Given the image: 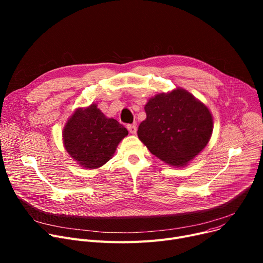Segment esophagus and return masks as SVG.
Masks as SVG:
<instances>
[{"label": "esophagus", "mask_w": 263, "mask_h": 263, "mask_svg": "<svg viewBox=\"0 0 263 263\" xmlns=\"http://www.w3.org/2000/svg\"><path fill=\"white\" fill-rule=\"evenodd\" d=\"M127 128H128V130H129V132L131 134H135L136 133V126H135V124H128Z\"/></svg>", "instance_id": "esophagus-1"}]
</instances>
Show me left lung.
<instances>
[{
  "label": "left lung",
  "mask_w": 263,
  "mask_h": 263,
  "mask_svg": "<svg viewBox=\"0 0 263 263\" xmlns=\"http://www.w3.org/2000/svg\"><path fill=\"white\" fill-rule=\"evenodd\" d=\"M145 112L139 139L151 154L173 166L186 165L210 140V110L184 89L157 95L145 105Z\"/></svg>",
  "instance_id": "left-lung-1"
}]
</instances>
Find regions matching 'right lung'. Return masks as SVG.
<instances>
[{"instance_id":"right-lung-1","label":"right lung","mask_w":263,"mask_h":263,"mask_svg":"<svg viewBox=\"0 0 263 263\" xmlns=\"http://www.w3.org/2000/svg\"><path fill=\"white\" fill-rule=\"evenodd\" d=\"M128 130L106 118L96 104L78 109L66 123L64 145L67 153L85 168H98L112 159Z\"/></svg>"}]
</instances>
